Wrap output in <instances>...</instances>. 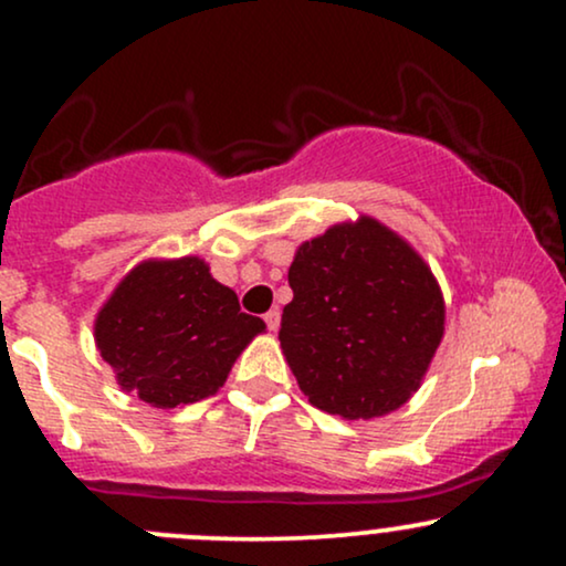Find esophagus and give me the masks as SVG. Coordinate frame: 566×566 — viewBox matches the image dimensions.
<instances>
[{
    "mask_svg": "<svg viewBox=\"0 0 566 566\" xmlns=\"http://www.w3.org/2000/svg\"><path fill=\"white\" fill-rule=\"evenodd\" d=\"M263 319H265V327H269L271 333H276V329H279V322H282V314H279L276 308H271L269 314L263 316Z\"/></svg>",
    "mask_w": 566,
    "mask_h": 566,
    "instance_id": "1",
    "label": "esophagus"
}]
</instances>
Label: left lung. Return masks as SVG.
I'll return each mask as SVG.
<instances>
[{"instance_id":"8db88e82","label":"left lung","mask_w":566,"mask_h":566,"mask_svg":"<svg viewBox=\"0 0 566 566\" xmlns=\"http://www.w3.org/2000/svg\"><path fill=\"white\" fill-rule=\"evenodd\" d=\"M284 359L314 407L346 420L394 412L420 388L444 335V297L423 258L375 218L297 247Z\"/></svg>"}]
</instances>
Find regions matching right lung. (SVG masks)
Instances as JSON below:
<instances>
[{"label":"right lung","instance_id":"add662e5","mask_svg":"<svg viewBox=\"0 0 566 566\" xmlns=\"http://www.w3.org/2000/svg\"><path fill=\"white\" fill-rule=\"evenodd\" d=\"M263 329L210 265L188 255L135 265L97 311L95 346L122 391L172 409L216 394Z\"/></svg>","mask_w":566,"mask_h":566}]
</instances>
